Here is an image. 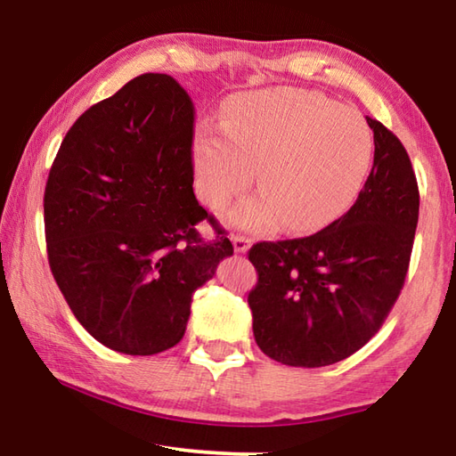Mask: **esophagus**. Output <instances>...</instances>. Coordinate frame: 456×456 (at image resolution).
Masks as SVG:
<instances>
[{
  "label": "esophagus",
  "mask_w": 456,
  "mask_h": 456,
  "mask_svg": "<svg viewBox=\"0 0 456 456\" xmlns=\"http://www.w3.org/2000/svg\"><path fill=\"white\" fill-rule=\"evenodd\" d=\"M231 241H233V247H235L237 253H247V249L251 247V239L243 237V235H233V237H231Z\"/></svg>",
  "instance_id": "1"
}]
</instances>
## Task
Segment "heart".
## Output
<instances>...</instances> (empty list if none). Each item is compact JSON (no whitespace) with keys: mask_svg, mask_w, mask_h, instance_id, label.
<instances>
[{"mask_svg":"<svg viewBox=\"0 0 456 456\" xmlns=\"http://www.w3.org/2000/svg\"><path fill=\"white\" fill-rule=\"evenodd\" d=\"M374 160V136L352 108L320 92L272 88L227 104L225 120H203L192 142L195 187L219 211L249 187L261 191L229 211L243 229L305 233L330 225L358 199Z\"/></svg>","mask_w":456,"mask_h":456,"instance_id":"heart-1","label":"heart"}]
</instances>
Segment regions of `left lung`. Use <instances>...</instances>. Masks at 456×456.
Returning <instances> with one entry per match:
<instances>
[{"instance_id":"left-lung-1","label":"left lung","mask_w":456,"mask_h":456,"mask_svg":"<svg viewBox=\"0 0 456 456\" xmlns=\"http://www.w3.org/2000/svg\"><path fill=\"white\" fill-rule=\"evenodd\" d=\"M374 165L356 203L310 237L256 243L249 261L253 336L285 366L320 368L372 338L403 289L419 223V184L403 142L382 122Z\"/></svg>"}]
</instances>
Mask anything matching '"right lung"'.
Returning <instances> with one entry per match:
<instances>
[{"instance_id": "1", "label": "right lung", "mask_w": 456, "mask_h": 456, "mask_svg": "<svg viewBox=\"0 0 456 456\" xmlns=\"http://www.w3.org/2000/svg\"><path fill=\"white\" fill-rule=\"evenodd\" d=\"M192 120L175 78L136 76L74 122L45 183L53 280L84 330L128 356L179 344L192 293L233 256L192 192ZM205 218L209 244L194 227Z\"/></svg>"}]
</instances>
